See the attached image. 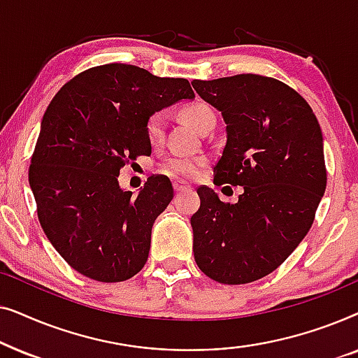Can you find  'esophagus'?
I'll return each mask as SVG.
<instances>
[{"mask_svg": "<svg viewBox=\"0 0 358 358\" xmlns=\"http://www.w3.org/2000/svg\"><path fill=\"white\" fill-rule=\"evenodd\" d=\"M173 187H174V192H176V194L187 192V190H192V187H190L189 184H184V182H174Z\"/></svg>", "mask_w": 358, "mask_h": 358, "instance_id": "1", "label": "esophagus"}]
</instances>
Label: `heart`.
Returning a JSON list of instances; mask_svg holds the SVG:
<instances>
[{"label":"heart","mask_w":358,"mask_h":358,"mask_svg":"<svg viewBox=\"0 0 358 358\" xmlns=\"http://www.w3.org/2000/svg\"><path fill=\"white\" fill-rule=\"evenodd\" d=\"M184 120L189 125H192L195 130H202L203 127L208 124H215V112L210 109L207 104H190L185 106L182 112ZM164 115L161 112H156L146 120V136L151 145H159L164 136ZM205 164V158L200 156H184V155H174L164 159L161 164V171L169 178H179V179H192L199 174V171Z\"/></svg>","instance_id":"b5f03b06"}]
</instances>
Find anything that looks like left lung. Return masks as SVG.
<instances>
[{"label": "left lung", "mask_w": 358, "mask_h": 358, "mask_svg": "<svg viewBox=\"0 0 358 358\" xmlns=\"http://www.w3.org/2000/svg\"><path fill=\"white\" fill-rule=\"evenodd\" d=\"M192 86L227 124L215 182L243 187L236 203L197 189L195 262L227 285L259 280L295 251L315 220L327 179L321 127L310 104L273 78L236 75Z\"/></svg>", "instance_id": "left-lung-1"}]
</instances>
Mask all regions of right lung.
<instances>
[{"instance_id": "add662e5", "label": "right lung", "mask_w": 358, "mask_h": 358, "mask_svg": "<svg viewBox=\"0 0 358 358\" xmlns=\"http://www.w3.org/2000/svg\"><path fill=\"white\" fill-rule=\"evenodd\" d=\"M194 97L184 78L110 63L80 73L48 104L29 184L48 241L76 272L110 283L143 268L173 185L151 176L134 195L120 187V169L151 153L146 120L155 112Z\"/></svg>"}]
</instances>
